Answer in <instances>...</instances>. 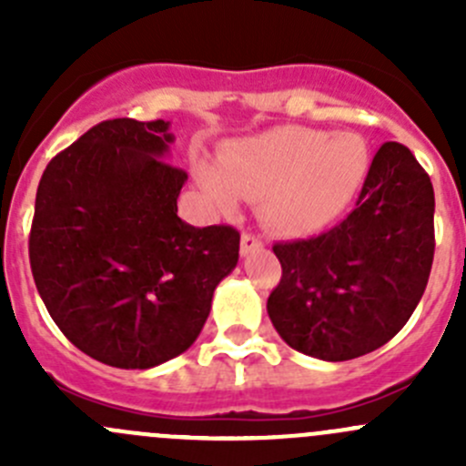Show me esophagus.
<instances>
[{"label": "esophagus", "instance_id": "esophagus-1", "mask_svg": "<svg viewBox=\"0 0 466 466\" xmlns=\"http://www.w3.org/2000/svg\"><path fill=\"white\" fill-rule=\"evenodd\" d=\"M263 248V243H261V238L259 237H255V234H243L241 237V255L243 257H248V255H252V252H257V250H261Z\"/></svg>", "mask_w": 466, "mask_h": 466}]
</instances>
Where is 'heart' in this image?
<instances>
[{"label":"heart","mask_w":466,"mask_h":466,"mask_svg":"<svg viewBox=\"0 0 466 466\" xmlns=\"http://www.w3.org/2000/svg\"><path fill=\"white\" fill-rule=\"evenodd\" d=\"M370 167V144L359 133L281 126L225 146L218 171L198 168V185L223 214H234L241 198H261L263 218L277 232L302 237L356 198Z\"/></svg>","instance_id":"heart-1"}]
</instances>
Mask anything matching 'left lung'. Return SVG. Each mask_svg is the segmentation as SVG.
<instances>
[{
  "label": "left lung",
  "mask_w": 466,
  "mask_h": 466,
  "mask_svg": "<svg viewBox=\"0 0 466 466\" xmlns=\"http://www.w3.org/2000/svg\"><path fill=\"white\" fill-rule=\"evenodd\" d=\"M433 214V185L415 155L397 142L380 146L340 225L272 246L281 281L266 309L286 345L338 363L397 336L429 284Z\"/></svg>",
  "instance_id": "obj_1"
}]
</instances>
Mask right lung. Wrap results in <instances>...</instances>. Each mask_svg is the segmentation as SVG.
Listing matches in <instances>:
<instances>
[{
	"instance_id": "obj_1",
	"label": "right lung",
	"mask_w": 466,
	"mask_h": 466,
	"mask_svg": "<svg viewBox=\"0 0 466 466\" xmlns=\"http://www.w3.org/2000/svg\"><path fill=\"white\" fill-rule=\"evenodd\" d=\"M171 121L110 119L46 164L29 259L67 340L98 363L148 370L189 350L214 290L238 263L241 234L177 216L187 182Z\"/></svg>"
}]
</instances>
